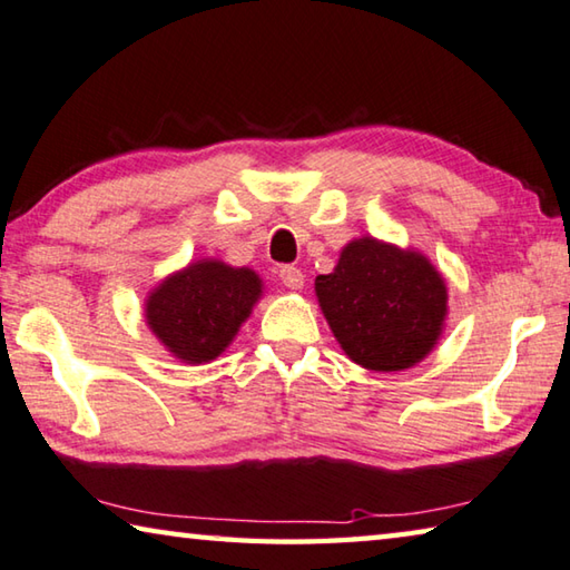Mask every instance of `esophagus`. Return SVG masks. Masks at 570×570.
Returning <instances> with one entry per match:
<instances>
[{"mask_svg":"<svg viewBox=\"0 0 570 570\" xmlns=\"http://www.w3.org/2000/svg\"><path fill=\"white\" fill-rule=\"evenodd\" d=\"M278 278H282V284L286 288H292V292H302L304 282H306L304 272H302V268H296V266H284L282 272H278Z\"/></svg>","mask_w":570,"mask_h":570,"instance_id":"obj_1","label":"esophagus"}]
</instances>
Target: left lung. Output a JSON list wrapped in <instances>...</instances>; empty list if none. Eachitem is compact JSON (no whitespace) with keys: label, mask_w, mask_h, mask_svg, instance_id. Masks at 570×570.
Wrapping results in <instances>:
<instances>
[{"label":"left lung","mask_w":570,"mask_h":570,"mask_svg":"<svg viewBox=\"0 0 570 570\" xmlns=\"http://www.w3.org/2000/svg\"><path fill=\"white\" fill-rule=\"evenodd\" d=\"M314 288L344 354L384 374L426 358L449 316V288L431 258L374 236L348 242Z\"/></svg>","instance_id":"obj_1"}]
</instances>
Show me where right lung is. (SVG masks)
I'll use <instances>...</instances> for the list:
<instances>
[{"mask_svg":"<svg viewBox=\"0 0 570 570\" xmlns=\"http://www.w3.org/2000/svg\"><path fill=\"white\" fill-rule=\"evenodd\" d=\"M262 296L254 268L199 258L151 288L144 318L174 358L199 366L224 354Z\"/></svg>","mask_w":570,"mask_h":570,"instance_id":"add662e5","label":"right lung"}]
</instances>
